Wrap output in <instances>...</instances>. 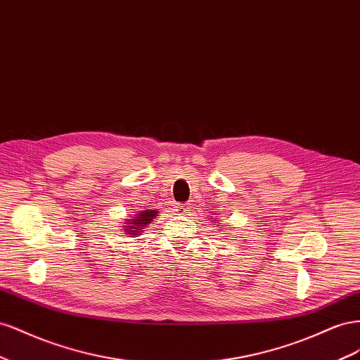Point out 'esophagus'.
Here are the masks:
<instances>
[{"label":"esophagus","instance_id":"1","mask_svg":"<svg viewBox=\"0 0 360 360\" xmlns=\"http://www.w3.org/2000/svg\"><path fill=\"white\" fill-rule=\"evenodd\" d=\"M176 211H178L179 214H187V212L190 211V207H188V205H186V203H179Z\"/></svg>","mask_w":360,"mask_h":360}]
</instances>
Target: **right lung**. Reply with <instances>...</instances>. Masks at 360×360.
Returning a JSON list of instances; mask_svg holds the SVG:
<instances>
[{
    "instance_id": "right-lung-1",
    "label": "right lung",
    "mask_w": 360,
    "mask_h": 360,
    "mask_svg": "<svg viewBox=\"0 0 360 360\" xmlns=\"http://www.w3.org/2000/svg\"><path fill=\"white\" fill-rule=\"evenodd\" d=\"M155 210H150V211H141V214H137V219L131 220V226H127V228L129 229H136V231H128V233H134V232H141L143 226L150 223L153 220V217H155ZM137 235V233H134Z\"/></svg>"
}]
</instances>
